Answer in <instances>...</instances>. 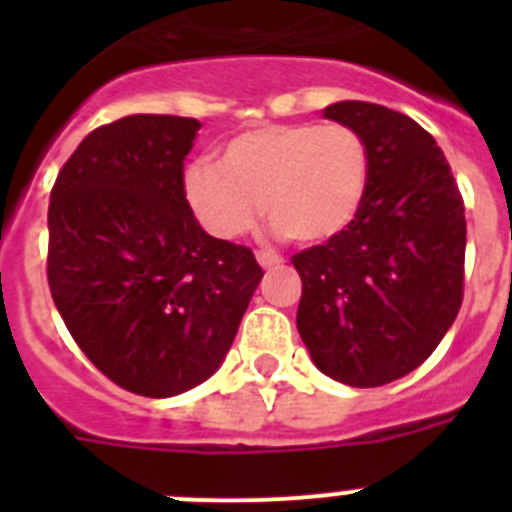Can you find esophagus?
<instances>
[{"label":"esophagus","instance_id":"34e87169","mask_svg":"<svg viewBox=\"0 0 512 512\" xmlns=\"http://www.w3.org/2000/svg\"><path fill=\"white\" fill-rule=\"evenodd\" d=\"M256 261H259L261 266H264V269H274V266H279L282 264V256H279V253H274V251H259L256 253Z\"/></svg>","mask_w":512,"mask_h":512}]
</instances>
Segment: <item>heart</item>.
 I'll use <instances>...</instances> for the list:
<instances>
[{
	"label": "heart",
	"mask_w": 512,
	"mask_h": 512,
	"mask_svg": "<svg viewBox=\"0 0 512 512\" xmlns=\"http://www.w3.org/2000/svg\"><path fill=\"white\" fill-rule=\"evenodd\" d=\"M369 189V148L348 125L284 122L235 135L220 161L184 169L194 220L217 241L253 228L261 207L277 233L323 243L354 223Z\"/></svg>",
	"instance_id": "heart-1"
}]
</instances>
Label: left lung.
Here are the masks:
<instances>
[{
  "mask_svg": "<svg viewBox=\"0 0 512 512\" xmlns=\"http://www.w3.org/2000/svg\"><path fill=\"white\" fill-rule=\"evenodd\" d=\"M369 148V189L354 223L292 256L302 279L297 330L312 364L351 387L418 369L456 320L467 220L451 166L408 115L372 102L328 104Z\"/></svg>",
  "mask_w": 512,
  "mask_h": 512,
  "instance_id": "8db88e82",
  "label": "left lung"
}]
</instances>
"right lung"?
<instances>
[{"label":"right lung","instance_id":"1","mask_svg":"<svg viewBox=\"0 0 512 512\" xmlns=\"http://www.w3.org/2000/svg\"><path fill=\"white\" fill-rule=\"evenodd\" d=\"M200 120L130 115L81 140L48 207V284L104 377L174 397L220 369L264 271L184 202Z\"/></svg>","mask_w":512,"mask_h":512}]
</instances>
